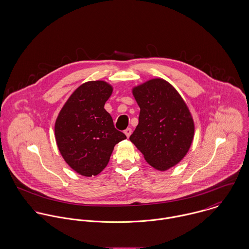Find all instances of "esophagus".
Wrapping results in <instances>:
<instances>
[{
	"mask_svg": "<svg viewBox=\"0 0 249 249\" xmlns=\"http://www.w3.org/2000/svg\"><path fill=\"white\" fill-rule=\"evenodd\" d=\"M131 132H132V130H131V128H130V127H128V128H126V129L124 130V134L126 135V137H127V138L131 135Z\"/></svg>",
	"mask_w": 249,
	"mask_h": 249,
	"instance_id": "esophagus-1",
	"label": "esophagus"
}]
</instances>
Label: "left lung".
<instances>
[{
    "mask_svg": "<svg viewBox=\"0 0 249 249\" xmlns=\"http://www.w3.org/2000/svg\"><path fill=\"white\" fill-rule=\"evenodd\" d=\"M132 93L140 114L129 140L150 166L166 171L183 159L193 142L191 113L178 91L162 78L134 87Z\"/></svg>",
    "mask_w": 249,
    "mask_h": 249,
    "instance_id": "1",
    "label": "left lung"
}]
</instances>
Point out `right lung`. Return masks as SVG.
I'll return each mask as SVG.
<instances>
[{
    "label": "right lung",
    "instance_id": "right-lung-1",
    "mask_svg": "<svg viewBox=\"0 0 249 249\" xmlns=\"http://www.w3.org/2000/svg\"><path fill=\"white\" fill-rule=\"evenodd\" d=\"M106 81H88L68 99L55 121L58 149L77 174L92 177L108 164L116 143L126 136L114 126L105 105L112 94Z\"/></svg>",
    "mask_w": 249,
    "mask_h": 249
}]
</instances>
